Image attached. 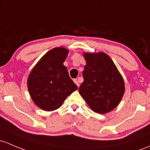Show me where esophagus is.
<instances>
[{
	"mask_svg": "<svg viewBox=\"0 0 150 150\" xmlns=\"http://www.w3.org/2000/svg\"><path fill=\"white\" fill-rule=\"evenodd\" d=\"M74 82H75V84H76L77 86H78V87H79L80 84H79V83H78V80H77V79H75V80H74Z\"/></svg>",
	"mask_w": 150,
	"mask_h": 150,
	"instance_id": "34e87169",
	"label": "esophagus"
}]
</instances>
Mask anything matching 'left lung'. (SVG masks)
Segmentation results:
<instances>
[{
	"mask_svg": "<svg viewBox=\"0 0 150 150\" xmlns=\"http://www.w3.org/2000/svg\"><path fill=\"white\" fill-rule=\"evenodd\" d=\"M86 64L80 96L96 113H105L116 108L124 93V80L112 59L103 52L84 54Z\"/></svg>",
	"mask_w": 150,
	"mask_h": 150,
	"instance_id": "obj_1",
	"label": "left lung"
}]
</instances>
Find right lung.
I'll list each match as a JSON object with an SVG mask.
<instances>
[{"label":"right lung","mask_w":150,"mask_h":150,"mask_svg":"<svg viewBox=\"0 0 150 150\" xmlns=\"http://www.w3.org/2000/svg\"><path fill=\"white\" fill-rule=\"evenodd\" d=\"M68 50L54 48L46 53L28 78V88L34 103L45 111H54L78 89L63 64Z\"/></svg>","instance_id":"add662e5"}]
</instances>
